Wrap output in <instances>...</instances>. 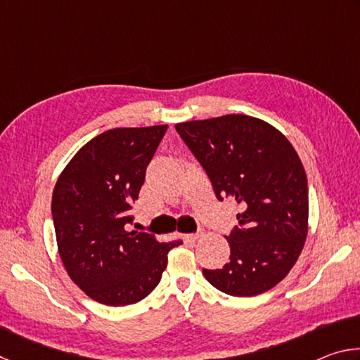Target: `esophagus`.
<instances>
[{
    "instance_id": "obj_1",
    "label": "esophagus",
    "mask_w": 360,
    "mask_h": 360,
    "mask_svg": "<svg viewBox=\"0 0 360 360\" xmlns=\"http://www.w3.org/2000/svg\"><path fill=\"white\" fill-rule=\"evenodd\" d=\"M200 236H202V231H197V233H188L186 238L191 240V241H195V240H198Z\"/></svg>"
}]
</instances>
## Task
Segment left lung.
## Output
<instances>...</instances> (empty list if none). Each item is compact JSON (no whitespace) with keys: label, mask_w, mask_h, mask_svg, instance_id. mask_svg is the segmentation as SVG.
<instances>
[{"label":"left lung","mask_w":360,"mask_h":360,"mask_svg":"<svg viewBox=\"0 0 360 360\" xmlns=\"http://www.w3.org/2000/svg\"><path fill=\"white\" fill-rule=\"evenodd\" d=\"M208 174L216 198L235 200L238 225L225 236L229 262L203 275L233 297H254L283 281L308 233V179L295 149L266 122L243 114L174 127Z\"/></svg>","instance_id":"obj_1"}]
</instances>
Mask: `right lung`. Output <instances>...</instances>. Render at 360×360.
Here are the masks:
<instances>
[{
	"label": "right lung",
	"mask_w": 360,
	"mask_h": 360,
	"mask_svg": "<svg viewBox=\"0 0 360 360\" xmlns=\"http://www.w3.org/2000/svg\"><path fill=\"white\" fill-rule=\"evenodd\" d=\"M167 129L101 133L72 157L53 188L52 221L66 271L90 298L108 307L148 297L160 283L168 252L181 245L130 230L133 203Z\"/></svg>",
	"instance_id": "1"
}]
</instances>
